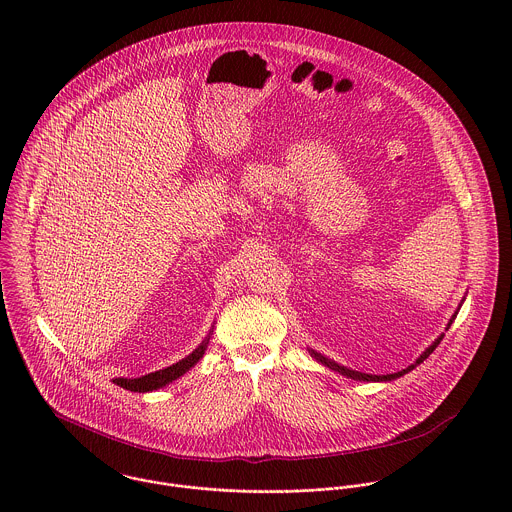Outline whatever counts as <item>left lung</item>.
<instances>
[{"label": "left lung", "instance_id": "left-lung-1", "mask_svg": "<svg viewBox=\"0 0 512 512\" xmlns=\"http://www.w3.org/2000/svg\"><path fill=\"white\" fill-rule=\"evenodd\" d=\"M463 301V299H461ZM461 307V305H459ZM459 307H457V311H459ZM457 311L451 315V319H449V323H447V327H445V331L451 327V323H453V319L457 317ZM441 339H443V333L439 335L438 339L416 359V363H412L410 366H406V368H402V370H398V372H392V374H366V372H359V370H353V368H347V366L339 365V363H335V361H331V359H327V357H323L321 353H317V351H313V349H307L309 351V355L317 361V363H321L323 366H327V368H331V370H335V372H339V374H343V376H347V378H353V380H361V382H390V380H396V378H400V376H404V374H408L410 370H414L416 366L420 365V363H424L434 351H436V347H438L439 343H441Z\"/></svg>", "mask_w": 512, "mask_h": 512}]
</instances>
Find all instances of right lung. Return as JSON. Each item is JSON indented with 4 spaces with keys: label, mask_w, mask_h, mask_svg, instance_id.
Segmentation results:
<instances>
[{
    "label": "right lung",
    "mask_w": 512,
    "mask_h": 512,
    "mask_svg": "<svg viewBox=\"0 0 512 512\" xmlns=\"http://www.w3.org/2000/svg\"><path fill=\"white\" fill-rule=\"evenodd\" d=\"M213 329H215V325L211 327V331L205 337V341L191 355L181 359L179 363L167 366V368H161V370H155V372H149V374H144V376H138V378H112V382L122 386V388H126V390H130V392H151V390H157V388H163V386L171 384L173 380L183 376L187 370H191L193 366L203 359V355H205V351L209 347Z\"/></svg>",
    "instance_id": "obj_1"
}]
</instances>
